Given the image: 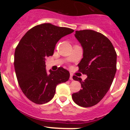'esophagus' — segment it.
<instances>
[{
  "label": "esophagus",
  "instance_id": "1",
  "mask_svg": "<svg viewBox=\"0 0 130 130\" xmlns=\"http://www.w3.org/2000/svg\"><path fill=\"white\" fill-rule=\"evenodd\" d=\"M70 79L71 81H73V75H72V73H70Z\"/></svg>",
  "mask_w": 130,
  "mask_h": 130
}]
</instances>
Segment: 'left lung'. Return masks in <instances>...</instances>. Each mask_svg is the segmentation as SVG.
Returning <instances> with one entry per match:
<instances>
[{
    "label": "left lung",
    "instance_id": "left-lung-1",
    "mask_svg": "<svg viewBox=\"0 0 130 130\" xmlns=\"http://www.w3.org/2000/svg\"><path fill=\"white\" fill-rule=\"evenodd\" d=\"M75 37L83 50L79 70L87 78L82 81L73 77L82 89L73 93L72 99L79 106L89 107L100 102L111 87L117 71V53L111 41L94 30H77Z\"/></svg>",
    "mask_w": 130,
    "mask_h": 130
}]
</instances>
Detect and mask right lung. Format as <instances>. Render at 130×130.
I'll use <instances>...</instances> for the list:
<instances>
[{
	"label": "right lung",
	"instance_id": "add662e5",
	"mask_svg": "<svg viewBox=\"0 0 130 130\" xmlns=\"http://www.w3.org/2000/svg\"><path fill=\"white\" fill-rule=\"evenodd\" d=\"M73 31L50 23L41 24L30 29L15 48L14 68L18 83L26 98L35 104L49 102L57 86L70 78L68 71L61 67L47 73L45 58L53 55L60 39Z\"/></svg>",
	"mask_w": 130,
	"mask_h": 130
}]
</instances>
